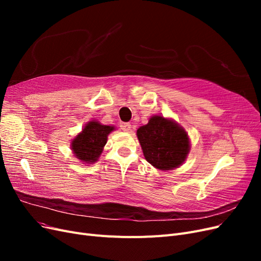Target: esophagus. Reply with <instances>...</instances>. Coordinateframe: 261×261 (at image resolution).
Instances as JSON below:
<instances>
[{"mask_svg":"<svg viewBox=\"0 0 261 261\" xmlns=\"http://www.w3.org/2000/svg\"><path fill=\"white\" fill-rule=\"evenodd\" d=\"M122 129L124 130V132H130V129H132V125L129 124V123H123L122 124Z\"/></svg>","mask_w":261,"mask_h":261,"instance_id":"34e87169","label":"esophagus"}]
</instances>
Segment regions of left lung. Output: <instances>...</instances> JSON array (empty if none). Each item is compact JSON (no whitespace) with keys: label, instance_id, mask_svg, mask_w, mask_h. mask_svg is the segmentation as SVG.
<instances>
[{"label":"left lung","instance_id":"8db88e82","mask_svg":"<svg viewBox=\"0 0 261 261\" xmlns=\"http://www.w3.org/2000/svg\"><path fill=\"white\" fill-rule=\"evenodd\" d=\"M145 159L158 170L169 171L184 163L191 149L186 130L171 118L153 115L137 129Z\"/></svg>","mask_w":261,"mask_h":261}]
</instances>
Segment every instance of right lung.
<instances>
[{"mask_svg": "<svg viewBox=\"0 0 261 261\" xmlns=\"http://www.w3.org/2000/svg\"><path fill=\"white\" fill-rule=\"evenodd\" d=\"M114 129V126L103 125L98 121L87 123L70 143L75 158L87 164L98 161L108 141V135Z\"/></svg>", "mask_w": 261, "mask_h": 261, "instance_id": "right-lung-1", "label": "right lung"}]
</instances>
